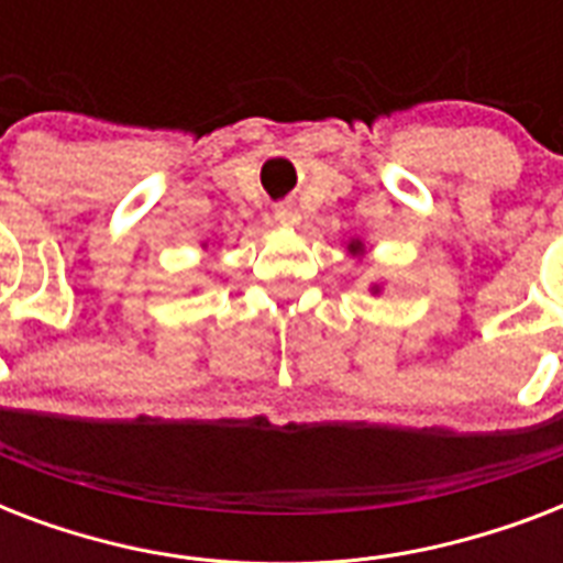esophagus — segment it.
Returning a JSON list of instances; mask_svg holds the SVG:
<instances>
[{
    "mask_svg": "<svg viewBox=\"0 0 563 563\" xmlns=\"http://www.w3.org/2000/svg\"><path fill=\"white\" fill-rule=\"evenodd\" d=\"M274 219L280 221V224H286V228H295L300 221V210L291 201H283L274 207Z\"/></svg>",
    "mask_w": 563,
    "mask_h": 563,
    "instance_id": "34e87169",
    "label": "esophagus"
}]
</instances>
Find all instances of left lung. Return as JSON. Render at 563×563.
I'll return each instance as SVG.
<instances>
[{"label": "left lung", "instance_id": "left-lung-1", "mask_svg": "<svg viewBox=\"0 0 563 563\" xmlns=\"http://www.w3.org/2000/svg\"><path fill=\"white\" fill-rule=\"evenodd\" d=\"M347 251H351V254L356 256V254H362V251H365V245H362L360 239H353L351 245H347ZM374 291H379V289H376V286H374Z\"/></svg>", "mask_w": 563, "mask_h": 563}]
</instances>
